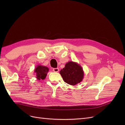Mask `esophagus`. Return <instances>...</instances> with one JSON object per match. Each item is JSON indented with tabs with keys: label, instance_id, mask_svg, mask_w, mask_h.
I'll return each instance as SVG.
<instances>
[{
	"label": "esophagus",
	"instance_id": "1",
	"mask_svg": "<svg viewBox=\"0 0 125 125\" xmlns=\"http://www.w3.org/2000/svg\"><path fill=\"white\" fill-rule=\"evenodd\" d=\"M53 71L55 72V73H58V72L59 71V69L58 68H54Z\"/></svg>",
	"mask_w": 125,
	"mask_h": 125
}]
</instances>
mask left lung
<instances>
[{"mask_svg": "<svg viewBox=\"0 0 125 125\" xmlns=\"http://www.w3.org/2000/svg\"><path fill=\"white\" fill-rule=\"evenodd\" d=\"M59 73L63 81L72 85L79 83L84 78V71L82 67L77 62L71 61L67 62Z\"/></svg>", "mask_w": 125, "mask_h": 125, "instance_id": "8db88e82", "label": "left lung"}]
</instances>
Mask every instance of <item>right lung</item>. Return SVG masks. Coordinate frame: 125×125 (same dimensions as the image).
<instances>
[{"mask_svg":"<svg viewBox=\"0 0 125 125\" xmlns=\"http://www.w3.org/2000/svg\"><path fill=\"white\" fill-rule=\"evenodd\" d=\"M48 71L49 69L48 67L40 65H37L34 70V72L36 75V78L39 80H44L46 77Z\"/></svg>","mask_w":125,"mask_h":125,"instance_id":"1","label":"right lung"}]
</instances>
